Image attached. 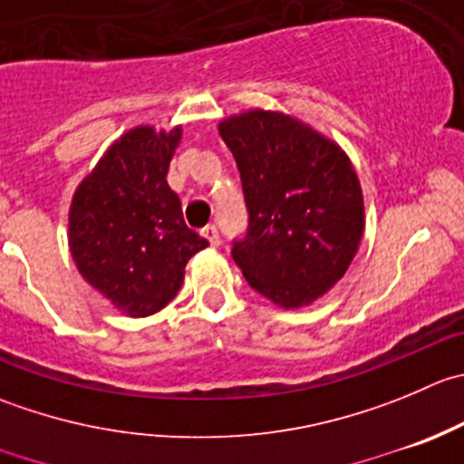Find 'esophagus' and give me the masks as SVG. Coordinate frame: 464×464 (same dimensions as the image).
Listing matches in <instances>:
<instances>
[{
  "instance_id": "esophagus-1",
  "label": "esophagus",
  "mask_w": 464,
  "mask_h": 464,
  "mask_svg": "<svg viewBox=\"0 0 464 464\" xmlns=\"http://www.w3.org/2000/svg\"><path fill=\"white\" fill-rule=\"evenodd\" d=\"M201 236H204L206 240H208L210 246H219V231H218V227L201 228Z\"/></svg>"
}]
</instances>
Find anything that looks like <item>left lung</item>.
<instances>
[{
    "label": "left lung",
    "mask_w": 464,
    "mask_h": 464,
    "mask_svg": "<svg viewBox=\"0 0 464 464\" xmlns=\"http://www.w3.org/2000/svg\"><path fill=\"white\" fill-rule=\"evenodd\" d=\"M236 159L246 231L231 256L256 292L283 308L313 304L344 276L365 227L362 192L344 151L283 112L219 124Z\"/></svg>",
    "instance_id": "1"
}]
</instances>
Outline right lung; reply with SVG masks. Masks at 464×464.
I'll return each mask as SVG.
<instances>
[{
	"label": "right lung",
	"mask_w": 464,
	"mask_h": 464,
	"mask_svg": "<svg viewBox=\"0 0 464 464\" xmlns=\"http://www.w3.org/2000/svg\"><path fill=\"white\" fill-rule=\"evenodd\" d=\"M179 140L181 129H133L72 199L70 251L81 276L131 317L168 305L188 260L208 246L186 227L181 201L165 179Z\"/></svg>",
	"instance_id": "obj_1"
}]
</instances>
